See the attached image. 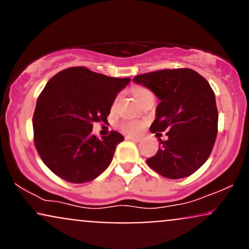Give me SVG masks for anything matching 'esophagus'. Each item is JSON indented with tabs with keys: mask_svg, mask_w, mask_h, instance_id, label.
Masks as SVG:
<instances>
[{
	"mask_svg": "<svg viewBox=\"0 0 249 249\" xmlns=\"http://www.w3.org/2000/svg\"><path fill=\"white\" fill-rule=\"evenodd\" d=\"M125 138L128 139V141H132V142H139V141H141V138H139V137H134V136H126Z\"/></svg>",
	"mask_w": 249,
	"mask_h": 249,
	"instance_id": "esophagus-1",
	"label": "esophagus"
}]
</instances>
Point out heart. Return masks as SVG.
<instances>
[{
    "instance_id": "1",
    "label": "heart",
    "mask_w": 249,
    "mask_h": 249,
    "mask_svg": "<svg viewBox=\"0 0 249 249\" xmlns=\"http://www.w3.org/2000/svg\"><path fill=\"white\" fill-rule=\"evenodd\" d=\"M148 92H150V91H148L147 89L139 88L134 91V97H136L137 99H139L142 96L146 95V93H148ZM142 124L139 121H125L121 124L122 130L124 131V132L130 133V134L138 133L139 131L142 130Z\"/></svg>"
}]
</instances>
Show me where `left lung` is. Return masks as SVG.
Listing matches in <instances>:
<instances>
[{"mask_svg": "<svg viewBox=\"0 0 249 249\" xmlns=\"http://www.w3.org/2000/svg\"><path fill=\"white\" fill-rule=\"evenodd\" d=\"M160 101L151 132H165L158 152L147 159L152 170L168 179H180L206 162L218 134L215 95L208 82L191 69L160 70L133 78ZM160 134V133H157Z\"/></svg>", "mask_w": 249, "mask_h": 249, "instance_id": "1", "label": "left lung"}]
</instances>
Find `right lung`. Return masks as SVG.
Returning a JSON list of instances; mask_svg holds the SVG:
<instances>
[{
  "label": "right lung",
  "instance_id": "obj_1",
  "mask_svg": "<svg viewBox=\"0 0 249 249\" xmlns=\"http://www.w3.org/2000/svg\"><path fill=\"white\" fill-rule=\"evenodd\" d=\"M130 78H115L87 68L55 75L37 98L33 126L43 162L59 178L73 184L96 179L107 170L124 137L112 131L97 138L93 123L107 122L117 95Z\"/></svg>",
  "mask_w": 249,
  "mask_h": 249
}]
</instances>
